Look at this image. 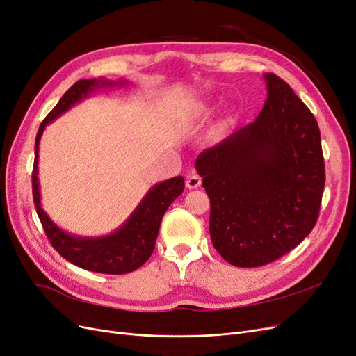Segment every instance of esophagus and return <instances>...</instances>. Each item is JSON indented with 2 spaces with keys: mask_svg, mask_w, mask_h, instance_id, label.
Here are the masks:
<instances>
[{
  "mask_svg": "<svg viewBox=\"0 0 356 356\" xmlns=\"http://www.w3.org/2000/svg\"><path fill=\"white\" fill-rule=\"evenodd\" d=\"M200 184H202V178L199 177V175H190V177H187V181H186V186H187V188H197V187H200Z\"/></svg>",
  "mask_w": 356,
  "mask_h": 356,
  "instance_id": "esophagus-1",
  "label": "esophagus"
}]
</instances>
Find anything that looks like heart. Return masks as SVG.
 <instances>
[{"label":"heart","instance_id":"b5f03b06","mask_svg":"<svg viewBox=\"0 0 356 356\" xmlns=\"http://www.w3.org/2000/svg\"><path fill=\"white\" fill-rule=\"evenodd\" d=\"M208 106L207 105H204V104H199V105H196L195 106V110H193V114H195V115H204V114H207L208 113Z\"/></svg>","mask_w":356,"mask_h":356}]
</instances>
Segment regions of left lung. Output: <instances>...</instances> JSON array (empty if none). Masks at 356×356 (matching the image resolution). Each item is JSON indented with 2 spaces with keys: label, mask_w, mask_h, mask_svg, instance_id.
Returning <instances> with one entry per match:
<instances>
[{
  "label": "left lung",
  "mask_w": 356,
  "mask_h": 356,
  "mask_svg": "<svg viewBox=\"0 0 356 356\" xmlns=\"http://www.w3.org/2000/svg\"><path fill=\"white\" fill-rule=\"evenodd\" d=\"M267 99L255 122L196 159L211 199L215 250L238 267L281 258L315 227L325 166L316 118L289 84L264 74Z\"/></svg>",
  "instance_id": "8db88e82"
}]
</instances>
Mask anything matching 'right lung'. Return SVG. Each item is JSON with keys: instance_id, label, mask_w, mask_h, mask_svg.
Instances as JSON below:
<instances>
[{"instance_id": "right-lung-1", "label": "right lung", "mask_w": 356, "mask_h": 356, "mask_svg": "<svg viewBox=\"0 0 356 356\" xmlns=\"http://www.w3.org/2000/svg\"><path fill=\"white\" fill-rule=\"evenodd\" d=\"M124 83V80L110 81L106 79H86L72 84L40 124L35 138L34 170H32V196H34L38 218L51 246L70 263L86 268V270L106 275H124L134 272L148 260L154 251L161 218H163L169 204L184 191V178L175 177L153 186L147 191L144 199L139 202L131 217L111 234L99 236V238H83V236L63 232L41 208L38 145L46 126L56 120L60 114L68 111L72 105L88 98L89 93L96 89Z\"/></svg>"}]
</instances>
